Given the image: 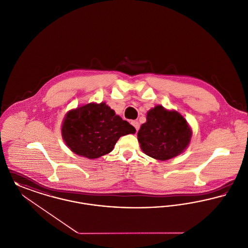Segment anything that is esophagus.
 Instances as JSON below:
<instances>
[{"instance_id": "obj_1", "label": "esophagus", "mask_w": 248, "mask_h": 248, "mask_svg": "<svg viewBox=\"0 0 248 248\" xmlns=\"http://www.w3.org/2000/svg\"><path fill=\"white\" fill-rule=\"evenodd\" d=\"M131 124L136 128L137 131L140 129V124H139V122H137V121H132Z\"/></svg>"}]
</instances>
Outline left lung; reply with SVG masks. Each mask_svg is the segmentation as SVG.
Here are the masks:
<instances>
[{
	"label": "left lung",
	"mask_w": 248,
	"mask_h": 248,
	"mask_svg": "<svg viewBox=\"0 0 248 248\" xmlns=\"http://www.w3.org/2000/svg\"><path fill=\"white\" fill-rule=\"evenodd\" d=\"M192 129L181 113L160 105L152 108L138 132L142 152L156 160L167 161L183 154L189 145Z\"/></svg>",
	"instance_id": "left-lung-1"
}]
</instances>
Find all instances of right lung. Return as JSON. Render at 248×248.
I'll return each instance as SVG.
<instances>
[{
    "instance_id": "1",
    "label": "right lung",
    "mask_w": 248,
    "mask_h": 248,
    "mask_svg": "<svg viewBox=\"0 0 248 248\" xmlns=\"http://www.w3.org/2000/svg\"><path fill=\"white\" fill-rule=\"evenodd\" d=\"M61 130L74 154L89 159L109 154L121 137L136 133L133 125L105 102L89 103L69 110Z\"/></svg>"
}]
</instances>
